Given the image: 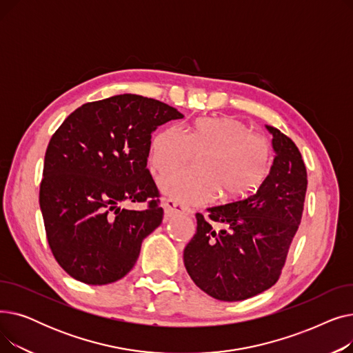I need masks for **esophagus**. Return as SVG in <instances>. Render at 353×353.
Returning <instances> with one entry per match:
<instances>
[{"mask_svg":"<svg viewBox=\"0 0 353 353\" xmlns=\"http://www.w3.org/2000/svg\"><path fill=\"white\" fill-rule=\"evenodd\" d=\"M163 209H164V214H165L167 219L186 210V208H184L181 203H179L173 199H164L163 200Z\"/></svg>","mask_w":353,"mask_h":353,"instance_id":"1","label":"esophagus"}]
</instances>
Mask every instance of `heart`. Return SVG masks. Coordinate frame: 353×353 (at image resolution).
Masks as SVG:
<instances>
[{"instance_id": "1", "label": "heart", "mask_w": 353, "mask_h": 353, "mask_svg": "<svg viewBox=\"0 0 353 353\" xmlns=\"http://www.w3.org/2000/svg\"><path fill=\"white\" fill-rule=\"evenodd\" d=\"M200 154L199 170H179L160 177L164 194L200 205L212 200L236 199L252 193L266 177L272 164L268 140L229 116L201 117L188 133L177 125H167L152 140V164L160 173L177 169Z\"/></svg>"}]
</instances>
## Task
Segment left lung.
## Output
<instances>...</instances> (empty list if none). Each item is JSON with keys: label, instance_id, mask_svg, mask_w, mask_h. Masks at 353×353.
I'll return each mask as SVG.
<instances>
[{"label": "left lung", "instance_id": "1", "mask_svg": "<svg viewBox=\"0 0 353 353\" xmlns=\"http://www.w3.org/2000/svg\"><path fill=\"white\" fill-rule=\"evenodd\" d=\"M276 153L268 176L254 193L196 214L197 230L184 248L192 281L225 302L245 301L272 288L282 273L299 229L307 173L296 144L272 125ZM224 226L217 231L211 226Z\"/></svg>", "mask_w": 353, "mask_h": 353}]
</instances>
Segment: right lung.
Returning <instances> with one entry per match:
<instances>
[{"instance_id": "add662e5", "label": "right lung", "mask_w": 353, "mask_h": 353, "mask_svg": "<svg viewBox=\"0 0 353 353\" xmlns=\"http://www.w3.org/2000/svg\"><path fill=\"white\" fill-rule=\"evenodd\" d=\"M177 119L183 114L169 104L120 94L83 104L52 134L40 208L55 261L76 281L113 283L136 265L144 237L163 220L147 169L152 133ZM136 201L148 209L121 208Z\"/></svg>"}]
</instances>
